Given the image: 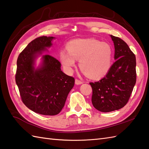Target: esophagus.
<instances>
[{
    "instance_id": "obj_1",
    "label": "esophagus",
    "mask_w": 149,
    "mask_h": 149,
    "mask_svg": "<svg viewBox=\"0 0 149 149\" xmlns=\"http://www.w3.org/2000/svg\"><path fill=\"white\" fill-rule=\"evenodd\" d=\"M75 84H77V85H80V84H82L83 82L82 81H81V80H79V79H75Z\"/></svg>"
}]
</instances>
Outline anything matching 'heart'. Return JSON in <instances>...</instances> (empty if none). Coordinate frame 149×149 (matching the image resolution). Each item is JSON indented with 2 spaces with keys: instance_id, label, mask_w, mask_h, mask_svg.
<instances>
[{
  "instance_id": "heart-1",
  "label": "heart",
  "mask_w": 149,
  "mask_h": 149,
  "mask_svg": "<svg viewBox=\"0 0 149 149\" xmlns=\"http://www.w3.org/2000/svg\"><path fill=\"white\" fill-rule=\"evenodd\" d=\"M68 52H60V58L63 67L71 71L79 61V67L88 77L97 79L105 75L112 61L110 45L95 39H77L67 44Z\"/></svg>"
}]
</instances>
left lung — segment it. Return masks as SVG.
<instances>
[{
  "label": "left lung",
  "mask_w": 149,
  "mask_h": 149,
  "mask_svg": "<svg viewBox=\"0 0 149 149\" xmlns=\"http://www.w3.org/2000/svg\"><path fill=\"white\" fill-rule=\"evenodd\" d=\"M110 37L115 48L116 61L105 77L89 83L93 89V105L102 112L114 111L125 106L136 80L135 55L123 40Z\"/></svg>",
  "instance_id": "obj_1"
}]
</instances>
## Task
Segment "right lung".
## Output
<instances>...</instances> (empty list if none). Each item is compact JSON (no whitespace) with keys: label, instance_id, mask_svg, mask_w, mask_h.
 <instances>
[{"label":"right lung","instance_id":"add662e5","mask_svg":"<svg viewBox=\"0 0 149 149\" xmlns=\"http://www.w3.org/2000/svg\"><path fill=\"white\" fill-rule=\"evenodd\" d=\"M54 37L42 36L30 42L19 54L15 75L21 98L34 112L55 116L61 112L75 79L64 74L61 63L47 53ZM42 56V63L35 68L36 58Z\"/></svg>","mask_w":149,"mask_h":149}]
</instances>
